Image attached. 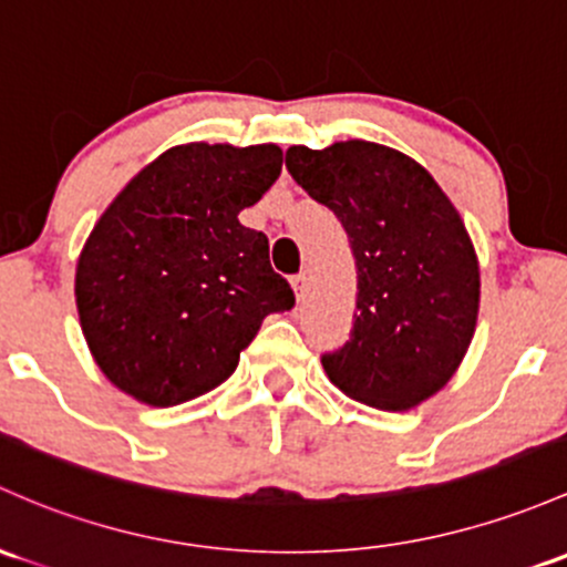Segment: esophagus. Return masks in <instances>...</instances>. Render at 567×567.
I'll list each match as a JSON object with an SVG mask.
<instances>
[{"label":"esophagus","mask_w":567,"mask_h":567,"mask_svg":"<svg viewBox=\"0 0 567 567\" xmlns=\"http://www.w3.org/2000/svg\"><path fill=\"white\" fill-rule=\"evenodd\" d=\"M290 285H293V293H296V299H299V303L307 299V290H309L307 274H296V277L290 279Z\"/></svg>","instance_id":"34e87169"}]
</instances>
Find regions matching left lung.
Segmentation results:
<instances>
[{"label": "left lung", "instance_id": "1", "mask_svg": "<svg viewBox=\"0 0 567 567\" xmlns=\"http://www.w3.org/2000/svg\"><path fill=\"white\" fill-rule=\"evenodd\" d=\"M290 176L348 230L355 268L353 331L323 355L344 396L410 410L458 369L478 323L481 271L456 206L421 163L372 141L290 146Z\"/></svg>", "mask_w": 567, "mask_h": 567}]
</instances>
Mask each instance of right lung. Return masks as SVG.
Here are the masks:
<instances>
[{"label":"right lung","mask_w":567,"mask_h":567,"mask_svg":"<svg viewBox=\"0 0 567 567\" xmlns=\"http://www.w3.org/2000/svg\"><path fill=\"white\" fill-rule=\"evenodd\" d=\"M282 174L277 143H182L111 200L75 266V307L100 372L152 408L204 396L234 374L266 315L296 303L244 228Z\"/></svg>","instance_id":"1"}]
</instances>
